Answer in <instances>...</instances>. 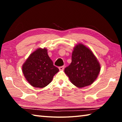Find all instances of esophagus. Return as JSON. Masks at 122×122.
I'll use <instances>...</instances> for the list:
<instances>
[{"label": "esophagus", "instance_id": "1", "mask_svg": "<svg viewBox=\"0 0 122 122\" xmlns=\"http://www.w3.org/2000/svg\"><path fill=\"white\" fill-rule=\"evenodd\" d=\"M64 68H65V66H61V67H59V70H60V71H62V70L64 69Z\"/></svg>", "mask_w": 122, "mask_h": 122}]
</instances>
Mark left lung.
<instances>
[{
	"label": "left lung",
	"instance_id": "8db88e82",
	"mask_svg": "<svg viewBox=\"0 0 122 122\" xmlns=\"http://www.w3.org/2000/svg\"><path fill=\"white\" fill-rule=\"evenodd\" d=\"M100 70L99 62L92 51L79 44L74 48L71 62L65 69V73L74 85L81 88L93 83Z\"/></svg>",
	"mask_w": 122,
	"mask_h": 122
}]
</instances>
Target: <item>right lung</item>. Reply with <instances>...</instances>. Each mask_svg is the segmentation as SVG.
<instances>
[{
    "instance_id": "right-lung-1",
    "label": "right lung",
    "mask_w": 122,
    "mask_h": 122,
    "mask_svg": "<svg viewBox=\"0 0 122 122\" xmlns=\"http://www.w3.org/2000/svg\"><path fill=\"white\" fill-rule=\"evenodd\" d=\"M22 70L28 83L34 87L40 88L48 85L59 71L54 66L46 48H38L33 52L22 65Z\"/></svg>"
}]
</instances>
